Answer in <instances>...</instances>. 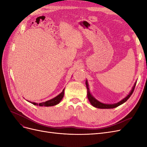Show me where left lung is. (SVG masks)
Here are the masks:
<instances>
[{"mask_svg":"<svg viewBox=\"0 0 147 147\" xmlns=\"http://www.w3.org/2000/svg\"><path fill=\"white\" fill-rule=\"evenodd\" d=\"M136 83L137 82L135 83L134 86H133V88L132 89V90L129 92V94L125 97V98H124L123 100H121V101H119V102H118V103H116V104H103V103H102V102L98 101L91 94L90 91V89H89V86H88V81L86 80V88H87L88 99H89V100H90L91 105L92 106H94V107H96V108H98V109H113V108H115V107H118L119 105H121L123 103H124L125 102H126L127 100V99L131 97V96L132 95L133 92H134V88H135L136 85Z\"/></svg>","mask_w":147,"mask_h":147,"instance_id":"left-lung-1","label":"left lung"}]
</instances>
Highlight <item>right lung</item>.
Returning a JSON list of instances; mask_svg holds the SVG:
<instances>
[{
  "mask_svg": "<svg viewBox=\"0 0 147 147\" xmlns=\"http://www.w3.org/2000/svg\"><path fill=\"white\" fill-rule=\"evenodd\" d=\"M64 94V89L63 90V91H62V92L60 93V94L58 96H57L56 97H55V98H53L52 99H50V100H47L46 102H42V103H39V104L35 103V102H30L31 104H34L35 105H39V106H42H42L50 107V106L56 105L57 104H58L59 102H61V100H62V99L63 98Z\"/></svg>",
  "mask_w": 147,
  "mask_h": 147,
  "instance_id": "add662e5",
  "label": "right lung"
}]
</instances>
